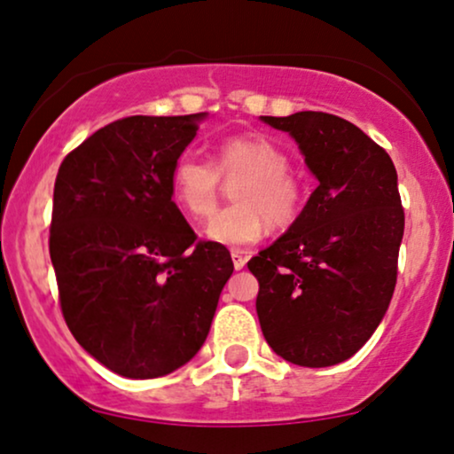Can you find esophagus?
<instances>
[{
	"label": "esophagus",
	"mask_w": 454,
	"mask_h": 454,
	"mask_svg": "<svg viewBox=\"0 0 454 454\" xmlns=\"http://www.w3.org/2000/svg\"><path fill=\"white\" fill-rule=\"evenodd\" d=\"M231 256H232L234 269L237 270H241L245 267V262H247V256H245V252H241V249H232Z\"/></svg>",
	"instance_id": "esophagus-1"
}]
</instances>
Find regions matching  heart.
Instances as JSON below:
<instances>
[{"label":"heart","mask_w":454,"mask_h":454,"mask_svg":"<svg viewBox=\"0 0 454 454\" xmlns=\"http://www.w3.org/2000/svg\"><path fill=\"white\" fill-rule=\"evenodd\" d=\"M234 200L211 217V241L241 247L267 231L290 228L305 207V184L290 170V155L267 137H232L217 147L215 164L185 151L170 170V194L194 220L209 217L222 192V179L236 181Z\"/></svg>","instance_id":"1"}]
</instances>
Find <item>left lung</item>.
Segmentation results:
<instances>
[{
	"label": "left lung",
	"instance_id": "8db88e82",
	"mask_svg": "<svg viewBox=\"0 0 454 454\" xmlns=\"http://www.w3.org/2000/svg\"><path fill=\"white\" fill-rule=\"evenodd\" d=\"M299 143L317 187L284 237L247 262L264 340L301 367L364 346L397 284L403 207L390 155L337 114L262 117Z\"/></svg>",
	"mask_w": 454,
	"mask_h": 454
}]
</instances>
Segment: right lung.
Instances as JSON below:
<instances>
[{
    "label": "right lung",
    "instance_id": "add662e5",
    "mask_svg": "<svg viewBox=\"0 0 454 454\" xmlns=\"http://www.w3.org/2000/svg\"><path fill=\"white\" fill-rule=\"evenodd\" d=\"M200 119H117L57 173L49 252L61 314L74 340L123 378H160L190 361L232 275L231 252L198 241L170 194V170Z\"/></svg>",
    "mask_w": 454,
    "mask_h": 454
}]
</instances>
